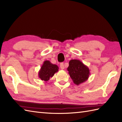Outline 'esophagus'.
Listing matches in <instances>:
<instances>
[{
	"mask_svg": "<svg viewBox=\"0 0 122 122\" xmlns=\"http://www.w3.org/2000/svg\"><path fill=\"white\" fill-rule=\"evenodd\" d=\"M60 68L62 70H63L64 69V64L63 63H60Z\"/></svg>",
	"mask_w": 122,
	"mask_h": 122,
	"instance_id": "1",
	"label": "esophagus"
}]
</instances>
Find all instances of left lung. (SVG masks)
<instances>
[{
    "label": "left lung",
    "instance_id": "1",
    "mask_svg": "<svg viewBox=\"0 0 122 122\" xmlns=\"http://www.w3.org/2000/svg\"><path fill=\"white\" fill-rule=\"evenodd\" d=\"M67 70L75 84L79 85L87 81L90 75L89 68L79 60L73 59L69 61Z\"/></svg>",
    "mask_w": 122,
    "mask_h": 122
}]
</instances>
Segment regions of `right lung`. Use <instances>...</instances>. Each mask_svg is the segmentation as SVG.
Returning <instances> with one entry per match:
<instances>
[{
    "mask_svg": "<svg viewBox=\"0 0 122 122\" xmlns=\"http://www.w3.org/2000/svg\"><path fill=\"white\" fill-rule=\"evenodd\" d=\"M58 71V66L51 63L50 61L46 60L43 62L42 66L38 72V76L41 80L46 83Z\"/></svg>",
    "mask_w": 122,
    "mask_h": 122,
    "instance_id": "1",
    "label": "right lung"
}]
</instances>
